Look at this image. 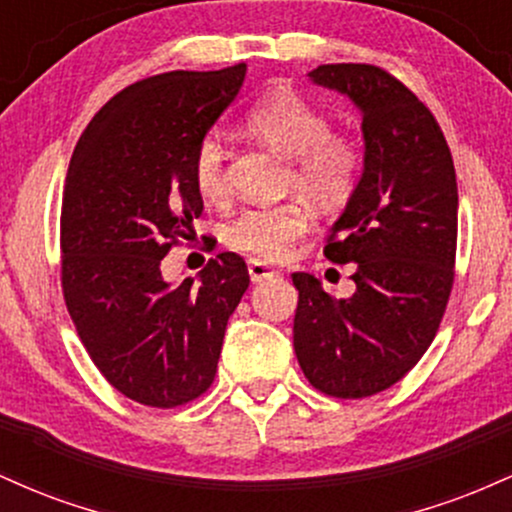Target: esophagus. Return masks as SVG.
Instances as JSON below:
<instances>
[{
    "instance_id": "34e87169",
    "label": "esophagus",
    "mask_w": 512,
    "mask_h": 512,
    "mask_svg": "<svg viewBox=\"0 0 512 512\" xmlns=\"http://www.w3.org/2000/svg\"><path fill=\"white\" fill-rule=\"evenodd\" d=\"M248 272H250V279L255 281H264V279H272V276H276L279 272H276V269H272V267H267V264L264 262H257V260H250L248 262Z\"/></svg>"
}]
</instances>
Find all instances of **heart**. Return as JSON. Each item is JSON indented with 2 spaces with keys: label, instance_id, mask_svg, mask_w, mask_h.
Wrapping results in <instances>:
<instances>
[{
  "label": "heart",
  "instance_id": "1",
  "mask_svg": "<svg viewBox=\"0 0 512 512\" xmlns=\"http://www.w3.org/2000/svg\"><path fill=\"white\" fill-rule=\"evenodd\" d=\"M245 132L269 149L289 158L286 187L320 209H342L356 195L363 175V151L354 139L332 132V120L293 91L276 88L243 117ZM226 149L214 134L199 139L192 156V178L199 195L221 199L228 192ZM308 231L301 204L248 207L228 223L231 248L262 262H279Z\"/></svg>",
  "mask_w": 512,
  "mask_h": 512
}]
</instances>
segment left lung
<instances>
[{
	"instance_id": "1",
	"label": "left lung",
	"mask_w": 512,
	"mask_h": 512,
	"mask_svg": "<svg viewBox=\"0 0 512 512\" xmlns=\"http://www.w3.org/2000/svg\"><path fill=\"white\" fill-rule=\"evenodd\" d=\"M363 115L366 158L356 195L327 236L325 257L354 262L356 291L334 301L313 274L298 289L293 349L315 390L378 395L419 363L455 281L457 180L443 129L397 76L375 64H320Z\"/></svg>"
}]
</instances>
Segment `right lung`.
<instances>
[{"instance_id":"right-lung-1","label":"right lung","mask_w":512,"mask_h":512,"mask_svg":"<svg viewBox=\"0 0 512 512\" xmlns=\"http://www.w3.org/2000/svg\"><path fill=\"white\" fill-rule=\"evenodd\" d=\"M245 64L166 72L122 88L88 122L62 192V293L76 334L117 392L156 409L214 383L226 322L248 291L236 252L168 286L161 260L192 240L204 202L199 139L231 105Z\"/></svg>"}]
</instances>
